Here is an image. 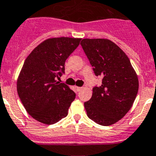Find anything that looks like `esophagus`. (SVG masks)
<instances>
[{
    "mask_svg": "<svg viewBox=\"0 0 156 156\" xmlns=\"http://www.w3.org/2000/svg\"><path fill=\"white\" fill-rule=\"evenodd\" d=\"M75 88H76V90H78V91H81V90H82V87H77V86H75Z\"/></svg>",
    "mask_w": 156,
    "mask_h": 156,
    "instance_id": "obj_1",
    "label": "esophagus"
}]
</instances>
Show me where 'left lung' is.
Listing matches in <instances>:
<instances>
[{
    "instance_id": "8db88e82",
    "label": "left lung",
    "mask_w": 156,
    "mask_h": 156,
    "mask_svg": "<svg viewBox=\"0 0 156 156\" xmlns=\"http://www.w3.org/2000/svg\"><path fill=\"white\" fill-rule=\"evenodd\" d=\"M81 45L102 84L94 87L84 102L87 115L102 126H110L130 110L139 90L136 71L124 52L107 39H83Z\"/></svg>"
}]
</instances>
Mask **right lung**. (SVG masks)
<instances>
[{"label":"right lung","instance_id":"1","mask_svg":"<svg viewBox=\"0 0 156 156\" xmlns=\"http://www.w3.org/2000/svg\"><path fill=\"white\" fill-rule=\"evenodd\" d=\"M81 38H49L26 58L16 89L27 113L37 121L54 124L68 115L75 93L55 80L65 71V62L79 45Z\"/></svg>","mask_w":156,"mask_h":156}]
</instances>
